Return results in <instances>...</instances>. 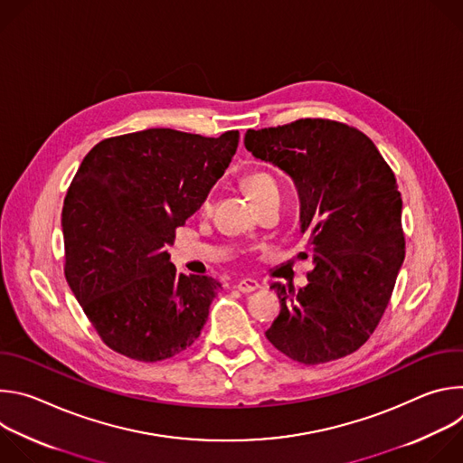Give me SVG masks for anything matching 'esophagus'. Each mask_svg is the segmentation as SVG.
I'll use <instances>...</instances> for the list:
<instances>
[{
    "mask_svg": "<svg viewBox=\"0 0 463 463\" xmlns=\"http://www.w3.org/2000/svg\"><path fill=\"white\" fill-rule=\"evenodd\" d=\"M258 288H260V284H258L256 280H252V279H241V280H238V284H236V289L241 291V293H252V291H256Z\"/></svg>",
    "mask_w": 463,
    "mask_h": 463,
    "instance_id": "esophagus-1",
    "label": "esophagus"
}]
</instances>
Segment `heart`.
Segmentation results:
<instances>
[{"label": "heart", "instance_id": "b5f03b06", "mask_svg": "<svg viewBox=\"0 0 463 463\" xmlns=\"http://www.w3.org/2000/svg\"><path fill=\"white\" fill-rule=\"evenodd\" d=\"M243 186L252 200V203L263 200V197L279 195V184L277 179L263 170H254L243 177Z\"/></svg>", "mask_w": 463, "mask_h": 463}]
</instances>
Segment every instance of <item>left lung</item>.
I'll use <instances>...</instances> for the list:
<instances>
[{
	"mask_svg": "<svg viewBox=\"0 0 463 463\" xmlns=\"http://www.w3.org/2000/svg\"><path fill=\"white\" fill-rule=\"evenodd\" d=\"M245 148L286 172L298 192L309 284L275 282L280 313L266 332L293 361L320 364L359 350L377 327L405 260L395 175L359 131L327 118L247 129Z\"/></svg>",
	"mask_w": 463,
	"mask_h": 463,
	"instance_id": "obj_1",
	"label": "left lung"
}]
</instances>
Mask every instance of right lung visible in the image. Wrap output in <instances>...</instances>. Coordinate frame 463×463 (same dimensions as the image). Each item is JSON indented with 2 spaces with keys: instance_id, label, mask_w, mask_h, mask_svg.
Masks as SVG:
<instances>
[{
  "instance_id": "1",
  "label": "right lung",
  "mask_w": 463,
  "mask_h": 463,
  "mask_svg": "<svg viewBox=\"0 0 463 463\" xmlns=\"http://www.w3.org/2000/svg\"><path fill=\"white\" fill-rule=\"evenodd\" d=\"M238 141L234 129L203 137L150 128L104 139L84 157L61 209L65 279L113 352L156 363L200 337L222 284L177 273L166 249Z\"/></svg>"
}]
</instances>
